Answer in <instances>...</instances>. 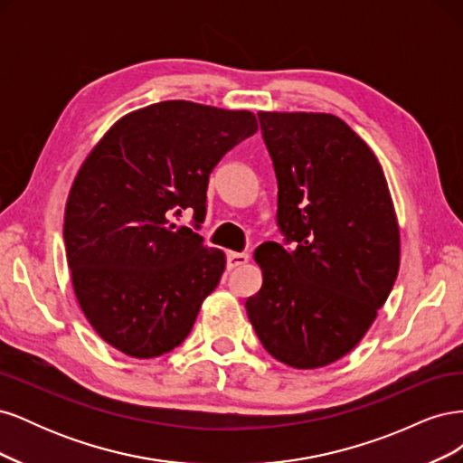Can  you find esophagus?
Here are the masks:
<instances>
[{"label": "esophagus", "instance_id": "1", "mask_svg": "<svg viewBox=\"0 0 463 463\" xmlns=\"http://www.w3.org/2000/svg\"><path fill=\"white\" fill-rule=\"evenodd\" d=\"M249 260V255L247 253H233V250H230L228 257H226V262H228V269H235V266H241Z\"/></svg>", "mask_w": 463, "mask_h": 463}]
</instances>
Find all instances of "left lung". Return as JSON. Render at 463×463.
Returning a JSON list of instances; mask_svg holds the SVG:
<instances>
[{"mask_svg": "<svg viewBox=\"0 0 463 463\" xmlns=\"http://www.w3.org/2000/svg\"><path fill=\"white\" fill-rule=\"evenodd\" d=\"M278 179L286 249L255 250L262 288L245 309L260 344L293 369H318L361 342L400 269V228L367 143L332 114L259 111Z\"/></svg>", "mask_w": 463, "mask_h": 463, "instance_id": "obj_1", "label": "left lung"}]
</instances>
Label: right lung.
Wrapping results in <instances>:
<instances>
[{
  "mask_svg": "<svg viewBox=\"0 0 463 463\" xmlns=\"http://www.w3.org/2000/svg\"><path fill=\"white\" fill-rule=\"evenodd\" d=\"M255 114L185 100L141 108L111 125L69 191L63 240L82 313L121 354L152 359L184 342L226 269L170 216L206 214L208 177L255 135Z\"/></svg>",
  "mask_w": 463,
  "mask_h": 463,
  "instance_id": "add662e5",
  "label": "right lung"
}]
</instances>
